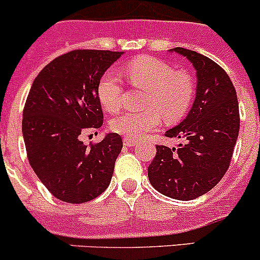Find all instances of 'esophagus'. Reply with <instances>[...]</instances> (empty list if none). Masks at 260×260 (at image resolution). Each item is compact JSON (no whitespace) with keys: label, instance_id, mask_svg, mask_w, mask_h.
I'll return each instance as SVG.
<instances>
[{"label":"esophagus","instance_id":"obj_1","mask_svg":"<svg viewBox=\"0 0 260 260\" xmlns=\"http://www.w3.org/2000/svg\"><path fill=\"white\" fill-rule=\"evenodd\" d=\"M123 143H124V146H127V147H133V146L137 145V142H136V141L131 140V138H127V137L123 138Z\"/></svg>","mask_w":260,"mask_h":260}]
</instances>
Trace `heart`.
Returning <instances> with one entry per match:
<instances>
[{
  "label": "heart",
  "mask_w": 260,
  "mask_h": 260,
  "mask_svg": "<svg viewBox=\"0 0 260 260\" xmlns=\"http://www.w3.org/2000/svg\"><path fill=\"white\" fill-rule=\"evenodd\" d=\"M131 85L143 89V112H124L111 120V129L131 140H140L158 129L162 120L177 122L190 109L196 93V81L187 70H175L172 65L153 56H138L123 69ZM101 106L106 112L122 107L123 83L115 73H106L96 88Z\"/></svg>",
  "instance_id": "1"
}]
</instances>
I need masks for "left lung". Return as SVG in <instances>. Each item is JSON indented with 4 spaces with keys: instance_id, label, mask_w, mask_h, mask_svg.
<instances>
[{
    "instance_id": "obj_1",
    "label": "left lung",
    "mask_w": 260,
    "mask_h": 260,
    "mask_svg": "<svg viewBox=\"0 0 260 260\" xmlns=\"http://www.w3.org/2000/svg\"><path fill=\"white\" fill-rule=\"evenodd\" d=\"M196 69V98L187 117L165 133L182 138L177 148L157 145L148 179L157 191L176 200H192L210 191L226 174L239 135L237 91L229 75L214 60L183 48Z\"/></svg>"
}]
</instances>
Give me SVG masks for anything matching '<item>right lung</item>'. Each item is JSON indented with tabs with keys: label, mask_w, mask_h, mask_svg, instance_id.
Listing matches in <instances>:
<instances>
[{
	"label": "right lung",
	"mask_w": 260,
	"mask_h": 260,
	"mask_svg": "<svg viewBox=\"0 0 260 260\" xmlns=\"http://www.w3.org/2000/svg\"><path fill=\"white\" fill-rule=\"evenodd\" d=\"M123 51L78 49L50 61L26 99L22 135L28 162L52 196L83 204L107 190L122 138L109 133L85 146L81 135L103 124L96 88Z\"/></svg>",
	"instance_id": "1"
}]
</instances>
